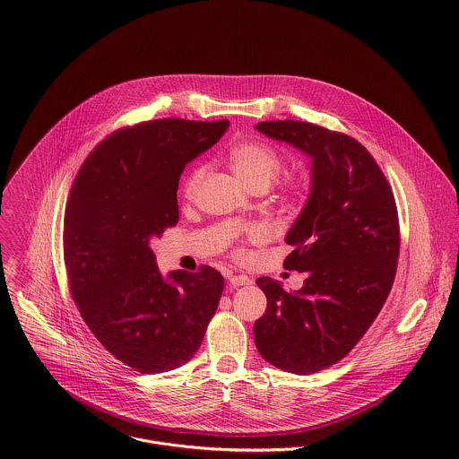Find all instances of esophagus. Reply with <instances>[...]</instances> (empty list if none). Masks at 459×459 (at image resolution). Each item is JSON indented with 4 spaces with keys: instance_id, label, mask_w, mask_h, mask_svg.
I'll return each instance as SVG.
<instances>
[{
    "instance_id": "1",
    "label": "esophagus",
    "mask_w": 459,
    "mask_h": 459,
    "mask_svg": "<svg viewBox=\"0 0 459 459\" xmlns=\"http://www.w3.org/2000/svg\"><path fill=\"white\" fill-rule=\"evenodd\" d=\"M253 279L247 275H230V284L231 286H247L251 284Z\"/></svg>"
}]
</instances>
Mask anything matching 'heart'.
I'll return each mask as SVG.
<instances>
[{"mask_svg": "<svg viewBox=\"0 0 459 459\" xmlns=\"http://www.w3.org/2000/svg\"><path fill=\"white\" fill-rule=\"evenodd\" d=\"M228 162L233 173L249 187H266L279 177L282 169L281 155L268 144L258 141L238 143L230 148ZM206 175V166L197 164L184 180L182 195L186 199L196 195L197 187L201 186ZM307 189V182L304 178H291L286 182V193L290 197H300Z\"/></svg>", "mask_w": 459, "mask_h": 459, "instance_id": "1", "label": "heart"}]
</instances>
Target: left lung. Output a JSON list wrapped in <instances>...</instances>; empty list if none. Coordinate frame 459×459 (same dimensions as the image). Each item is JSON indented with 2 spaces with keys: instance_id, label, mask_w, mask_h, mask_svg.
<instances>
[{
  "instance_id": "8db88e82",
  "label": "left lung",
  "mask_w": 459,
  "mask_h": 459,
  "mask_svg": "<svg viewBox=\"0 0 459 459\" xmlns=\"http://www.w3.org/2000/svg\"><path fill=\"white\" fill-rule=\"evenodd\" d=\"M256 131L311 159V189L284 242L304 286L260 277L266 311L255 342L272 366L311 375L341 360L371 327L393 288L399 224L393 191L353 137L307 122H260Z\"/></svg>"
}]
</instances>
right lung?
I'll use <instances>...</instances> for the list:
<instances>
[{
  "mask_svg": "<svg viewBox=\"0 0 459 459\" xmlns=\"http://www.w3.org/2000/svg\"><path fill=\"white\" fill-rule=\"evenodd\" d=\"M228 127L166 118L115 132L70 189L64 256L74 302L102 346L139 373L189 362L217 311L222 275L212 266L164 275L150 244L178 222L184 168Z\"/></svg>",
  "mask_w": 459,
  "mask_h": 459,
  "instance_id": "right-lung-1",
  "label": "right lung"
}]
</instances>
